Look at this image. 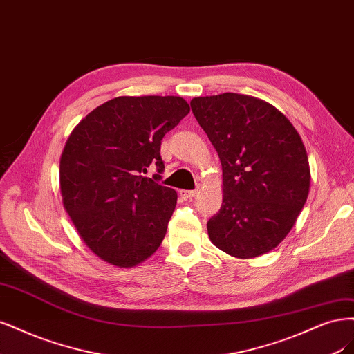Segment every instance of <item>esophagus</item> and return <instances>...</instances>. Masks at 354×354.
Here are the masks:
<instances>
[{
    "label": "esophagus",
    "mask_w": 354,
    "mask_h": 354,
    "mask_svg": "<svg viewBox=\"0 0 354 354\" xmlns=\"http://www.w3.org/2000/svg\"><path fill=\"white\" fill-rule=\"evenodd\" d=\"M179 196H180L182 198H184V200H188V198L196 197V196H197V191H196V189H189V191L180 189V191H179Z\"/></svg>",
    "instance_id": "1"
}]
</instances>
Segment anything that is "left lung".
Here are the masks:
<instances>
[{
	"label": "left lung",
	"instance_id": "8db88e82",
	"mask_svg": "<svg viewBox=\"0 0 354 354\" xmlns=\"http://www.w3.org/2000/svg\"><path fill=\"white\" fill-rule=\"evenodd\" d=\"M191 110L222 163L223 200L210 241L238 259L265 254L287 236L309 196L310 169L299 132L269 102L225 93Z\"/></svg>",
	"mask_w": 354,
	"mask_h": 354
}]
</instances>
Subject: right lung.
I'll return each instance as SVG.
<instances>
[{"label":"right lung","instance_id":"1","mask_svg":"<svg viewBox=\"0 0 354 354\" xmlns=\"http://www.w3.org/2000/svg\"><path fill=\"white\" fill-rule=\"evenodd\" d=\"M189 113L180 97H118L71 133L60 160L63 204L93 252L131 268L160 247L176 191L158 184L163 136ZM154 164L158 174L145 176Z\"/></svg>","mask_w":354,"mask_h":354}]
</instances>
